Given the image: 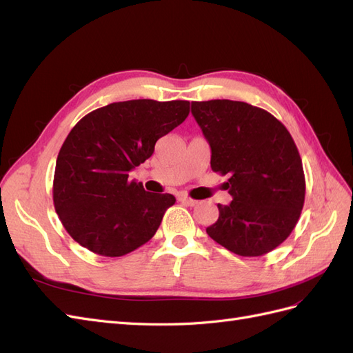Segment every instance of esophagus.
I'll return each instance as SVG.
<instances>
[{
    "label": "esophagus",
    "mask_w": 353,
    "mask_h": 353,
    "mask_svg": "<svg viewBox=\"0 0 353 353\" xmlns=\"http://www.w3.org/2000/svg\"><path fill=\"white\" fill-rule=\"evenodd\" d=\"M178 200H179L181 203H184V205H187V206H194L196 203H197V200L191 199V197H188V196H185V194H179V196H178Z\"/></svg>",
    "instance_id": "obj_1"
}]
</instances>
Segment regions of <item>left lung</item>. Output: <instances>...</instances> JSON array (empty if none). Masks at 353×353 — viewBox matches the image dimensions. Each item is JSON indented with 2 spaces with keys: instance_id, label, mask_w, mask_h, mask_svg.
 Segmentation results:
<instances>
[{
  "instance_id": "1",
  "label": "left lung",
  "mask_w": 353,
  "mask_h": 353,
  "mask_svg": "<svg viewBox=\"0 0 353 353\" xmlns=\"http://www.w3.org/2000/svg\"><path fill=\"white\" fill-rule=\"evenodd\" d=\"M191 113L209 141L213 172L228 175V206L206 228L230 252L253 258L292 234L305 203L302 159L287 128L244 101H193Z\"/></svg>"
}]
</instances>
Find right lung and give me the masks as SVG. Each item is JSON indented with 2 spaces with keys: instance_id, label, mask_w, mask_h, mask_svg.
Instances as JSON below:
<instances>
[{
  "instance_id": "obj_1",
  "label": "right lung",
  "mask_w": 353,
  "mask_h": 353,
  "mask_svg": "<svg viewBox=\"0 0 353 353\" xmlns=\"http://www.w3.org/2000/svg\"><path fill=\"white\" fill-rule=\"evenodd\" d=\"M188 113L185 100H130L95 109L72 128L57 156L52 201L74 241L117 258L154 236L175 197L148 193L128 176Z\"/></svg>"
}]
</instances>
